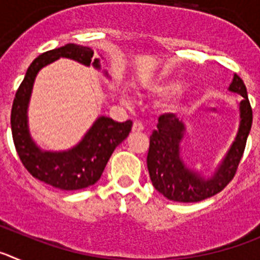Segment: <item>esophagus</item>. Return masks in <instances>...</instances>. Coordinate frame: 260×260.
<instances>
[{"label":"esophagus","instance_id":"esophagus-1","mask_svg":"<svg viewBox=\"0 0 260 260\" xmlns=\"http://www.w3.org/2000/svg\"><path fill=\"white\" fill-rule=\"evenodd\" d=\"M143 123L139 122V121H135L134 123H133V133H141L143 132Z\"/></svg>","mask_w":260,"mask_h":260}]
</instances>
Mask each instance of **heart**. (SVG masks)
I'll return each instance as SVG.
<instances>
[{
    "instance_id": "heart-1",
    "label": "heart",
    "mask_w": 260,
    "mask_h": 260,
    "mask_svg": "<svg viewBox=\"0 0 260 260\" xmlns=\"http://www.w3.org/2000/svg\"><path fill=\"white\" fill-rule=\"evenodd\" d=\"M182 88V83L180 80H167L164 83H157L152 87V92L157 96H161V98H168V96H172L174 93H177L180 89ZM194 107V102L192 99L189 96H183V98L177 99L176 102L171 105V112L177 114H182L191 110V108Z\"/></svg>"
}]
</instances>
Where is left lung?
I'll return each instance as SVG.
<instances>
[{"instance_id": "obj_1", "label": "left lung", "mask_w": 260, "mask_h": 260, "mask_svg": "<svg viewBox=\"0 0 260 260\" xmlns=\"http://www.w3.org/2000/svg\"><path fill=\"white\" fill-rule=\"evenodd\" d=\"M228 91L242 96L238 103L240 125L229 150L207 177L190 168L181 156V144L187 135L185 123L174 114L158 117L157 130L150 138L147 168L153 187L169 201L192 203L207 199L221 191L236 174L251 130L252 110L246 86L237 74H234Z\"/></svg>"}]
</instances>
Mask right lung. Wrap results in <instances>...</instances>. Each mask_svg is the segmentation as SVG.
Listing matches in <instances>:
<instances>
[{"mask_svg": "<svg viewBox=\"0 0 260 260\" xmlns=\"http://www.w3.org/2000/svg\"><path fill=\"white\" fill-rule=\"evenodd\" d=\"M92 56L91 48L78 44H66L40 54L27 69L11 108V133L20 161L35 178L59 190H79L98 182L116 147L132 132V121L121 123L100 116L82 141L69 150H43L32 139L28 127V105L39 71L59 58L74 59L100 70V58L93 59ZM104 75L110 78L107 71Z\"/></svg>", "mask_w": 260, "mask_h": 260, "instance_id": "right-lung-1", "label": "right lung"}]
</instances>
